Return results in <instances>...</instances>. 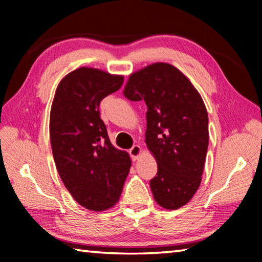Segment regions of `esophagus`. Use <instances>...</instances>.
<instances>
[{
	"label": "esophagus",
	"mask_w": 262,
	"mask_h": 262,
	"mask_svg": "<svg viewBox=\"0 0 262 262\" xmlns=\"http://www.w3.org/2000/svg\"><path fill=\"white\" fill-rule=\"evenodd\" d=\"M140 154H141V147L140 145H137V144H135V145H133V147L129 149V155H130V157L134 159H137V157L140 156Z\"/></svg>",
	"instance_id": "esophagus-1"
}]
</instances>
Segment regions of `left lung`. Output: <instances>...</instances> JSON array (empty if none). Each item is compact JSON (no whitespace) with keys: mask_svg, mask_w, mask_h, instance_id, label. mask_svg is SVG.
Listing matches in <instances>:
<instances>
[{"mask_svg":"<svg viewBox=\"0 0 262 262\" xmlns=\"http://www.w3.org/2000/svg\"><path fill=\"white\" fill-rule=\"evenodd\" d=\"M123 94L148 107L145 143L158 166L150 180L155 200L178 209L198 190L205 167L209 133L201 96L180 70L161 62L132 74Z\"/></svg>","mask_w":262,"mask_h":262,"instance_id":"8db88e82","label":"left lung"}]
</instances>
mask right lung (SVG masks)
<instances>
[{
  "instance_id": "right-lung-1",
  "label": "right lung",
  "mask_w": 262,
  "mask_h": 262,
  "mask_svg": "<svg viewBox=\"0 0 262 262\" xmlns=\"http://www.w3.org/2000/svg\"><path fill=\"white\" fill-rule=\"evenodd\" d=\"M122 83V76L78 68L60 82L52 104L50 136L57 172L75 201L90 210L113 207L129 173V155L113 147L99 113L100 101Z\"/></svg>"
}]
</instances>
